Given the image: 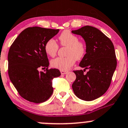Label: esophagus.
Instances as JSON below:
<instances>
[{
  "mask_svg": "<svg viewBox=\"0 0 128 128\" xmlns=\"http://www.w3.org/2000/svg\"><path fill=\"white\" fill-rule=\"evenodd\" d=\"M68 71H65V70H60V74H61L62 75H65L67 73H68Z\"/></svg>",
  "mask_w": 128,
  "mask_h": 128,
  "instance_id": "1",
  "label": "esophagus"
}]
</instances>
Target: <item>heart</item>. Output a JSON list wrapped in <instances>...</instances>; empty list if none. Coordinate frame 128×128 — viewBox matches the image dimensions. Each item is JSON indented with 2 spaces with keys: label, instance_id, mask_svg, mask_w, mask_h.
<instances>
[{
  "label": "heart",
  "instance_id": "obj_1",
  "mask_svg": "<svg viewBox=\"0 0 128 128\" xmlns=\"http://www.w3.org/2000/svg\"><path fill=\"white\" fill-rule=\"evenodd\" d=\"M62 46H68L67 57H58L51 61L54 68L60 70H66L74 64L76 60H81L86 53V46L82 42L78 41L77 36L68 30H64L58 37ZM58 50V45L54 40L50 39L45 45V51L49 56L54 57Z\"/></svg>",
  "mask_w": 128,
  "mask_h": 128
}]
</instances>
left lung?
Returning a JSON list of instances; mask_svg holds the SVG:
<instances>
[{
  "label": "left lung",
  "instance_id": "obj_1",
  "mask_svg": "<svg viewBox=\"0 0 128 128\" xmlns=\"http://www.w3.org/2000/svg\"><path fill=\"white\" fill-rule=\"evenodd\" d=\"M72 33L82 36L86 44V54L80 66L84 70L74 71L76 79L72 86L77 98L91 101L102 96L109 88L116 68L113 43L94 27L85 26ZM88 69L86 74L83 72Z\"/></svg>",
  "mask_w": 128,
  "mask_h": 128
}]
</instances>
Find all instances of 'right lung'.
Wrapping results in <instances>:
<instances>
[{
	"instance_id": "right-lung-1",
	"label": "right lung",
	"mask_w": 128,
	"mask_h": 128,
	"mask_svg": "<svg viewBox=\"0 0 128 128\" xmlns=\"http://www.w3.org/2000/svg\"><path fill=\"white\" fill-rule=\"evenodd\" d=\"M59 30L37 26L26 28L10 46L8 54L9 77L20 96L28 101L44 102L53 93L52 80L60 73L56 68L48 69L49 62L45 45ZM41 66L47 68L46 72L38 70Z\"/></svg>"
}]
</instances>
